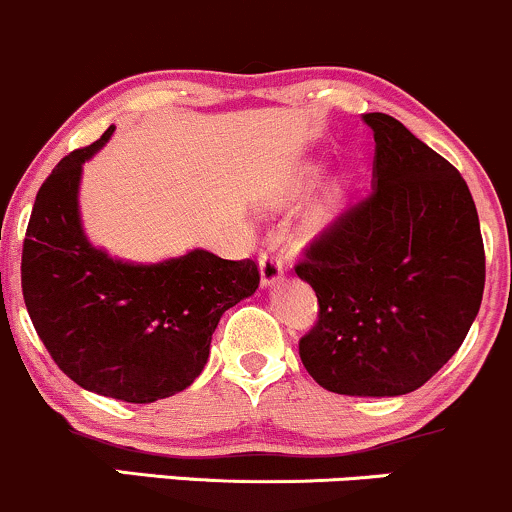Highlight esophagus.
<instances>
[{
	"label": "esophagus",
	"instance_id": "34e87169",
	"mask_svg": "<svg viewBox=\"0 0 512 512\" xmlns=\"http://www.w3.org/2000/svg\"><path fill=\"white\" fill-rule=\"evenodd\" d=\"M260 272L264 286L276 284L281 279V274H284V262H281V257L276 255L274 248H264L260 252Z\"/></svg>",
	"mask_w": 512,
	"mask_h": 512
}]
</instances>
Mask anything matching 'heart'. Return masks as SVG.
Wrapping results in <instances>:
<instances>
[{"mask_svg":"<svg viewBox=\"0 0 512 512\" xmlns=\"http://www.w3.org/2000/svg\"><path fill=\"white\" fill-rule=\"evenodd\" d=\"M317 175H320V170H317V168H313V170H310V180H313V178H317Z\"/></svg>","mask_w":512,"mask_h":512,"instance_id":"1","label":"heart"}]
</instances>
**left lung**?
<instances>
[{
    "mask_svg": "<svg viewBox=\"0 0 512 512\" xmlns=\"http://www.w3.org/2000/svg\"><path fill=\"white\" fill-rule=\"evenodd\" d=\"M375 182L303 248L296 274L317 296L298 342L305 370L337 395L419 390L479 313L484 240L460 170L385 113H366Z\"/></svg>",
    "mask_w": 512,
    "mask_h": 512,
    "instance_id": "1",
    "label": "left lung"
}]
</instances>
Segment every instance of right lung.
Instances as JSON below:
<instances>
[{
	"label": "right lung",
	"instance_id": "add662e5",
	"mask_svg": "<svg viewBox=\"0 0 512 512\" xmlns=\"http://www.w3.org/2000/svg\"><path fill=\"white\" fill-rule=\"evenodd\" d=\"M113 129L64 156L38 190L21 289L35 332L64 375L96 395L149 404L202 373L221 315L255 293L260 269L207 250L127 264L93 248L81 231L76 192L81 166Z\"/></svg>",
	"mask_w": 512,
	"mask_h": 512
}]
</instances>
